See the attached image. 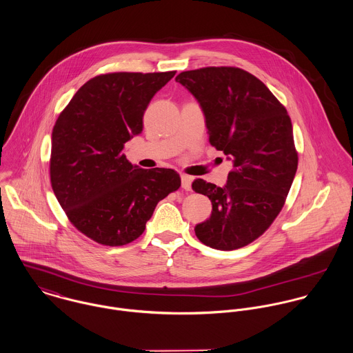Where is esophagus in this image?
I'll use <instances>...</instances> for the list:
<instances>
[{
    "mask_svg": "<svg viewBox=\"0 0 353 353\" xmlns=\"http://www.w3.org/2000/svg\"><path fill=\"white\" fill-rule=\"evenodd\" d=\"M191 184H192V177L187 176V174H183L181 176V187L185 190V191H190L191 190Z\"/></svg>",
    "mask_w": 353,
    "mask_h": 353,
    "instance_id": "34e87169",
    "label": "esophagus"
}]
</instances>
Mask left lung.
<instances>
[{"mask_svg":"<svg viewBox=\"0 0 353 353\" xmlns=\"http://www.w3.org/2000/svg\"><path fill=\"white\" fill-rule=\"evenodd\" d=\"M176 82L197 100L210 143L233 162L225 187L192 183L212 203L196 236L219 250L242 248L271 226L294 181L298 154L291 119L260 79L238 68L183 72Z\"/></svg>","mask_w":353,"mask_h":353,"instance_id":"1","label":"left lung"}]
</instances>
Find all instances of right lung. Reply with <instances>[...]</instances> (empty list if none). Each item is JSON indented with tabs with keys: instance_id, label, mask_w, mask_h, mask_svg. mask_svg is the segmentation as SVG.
I'll return each mask as SVG.
<instances>
[{
	"instance_id": "add662e5",
	"label": "right lung",
	"mask_w": 353,
	"mask_h": 353,
	"mask_svg": "<svg viewBox=\"0 0 353 353\" xmlns=\"http://www.w3.org/2000/svg\"><path fill=\"white\" fill-rule=\"evenodd\" d=\"M165 73H111L83 83L51 135L52 191L70 222L93 241L121 246L145 232L158 201L181 179L173 169H142L121 153L143 130V114Z\"/></svg>"
}]
</instances>
